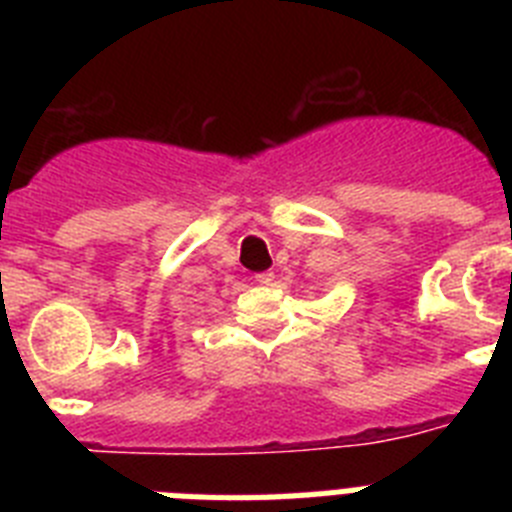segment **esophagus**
Here are the masks:
<instances>
[{
  "label": "esophagus",
  "instance_id": "esophagus-1",
  "mask_svg": "<svg viewBox=\"0 0 512 512\" xmlns=\"http://www.w3.org/2000/svg\"><path fill=\"white\" fill-rule=\"evenodd\" d=\"M274 279H277L274 271H259V274H256V282L259 284H274Z\"/></svg>",
  "mask_w": 512,
  "mask_h": 512
}]
</instances>
